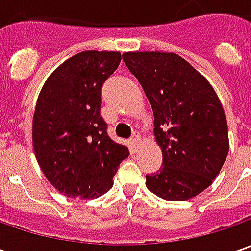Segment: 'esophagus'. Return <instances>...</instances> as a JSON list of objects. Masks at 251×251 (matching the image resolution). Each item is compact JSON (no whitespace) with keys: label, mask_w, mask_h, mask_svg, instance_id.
<instances>
[{"label":"esophagus","mask_w":251,"mask_h":251,"mask_svg":"<svg viewBox=\"0 0 251 251\" xmlns=\"http://www.w3.org/2000/svg\"><path fill=\"white\" fill-rule=\"evenodd\" d=\"M140 140H141L140 132H138V131H135V132L132 134V137H131V144H132V147H134V148L140 144Z\"/></svg>","instance_id":"34e87169"}]
</instances>
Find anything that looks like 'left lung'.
<instances>
[{
    "label": "left lung",
    "mask_w": 251,
    "mask_h": 251,
    "mask_svg": "<svg viewBox=\"0 0 251 251\" xmlns=\"http://www.w3.org/2000/svg\"><path fill=\"white\" fill-rule=\"evenodd\" d=\"M155 117L162 168L147 175L151 193L169 201L196 197L211 186L229 151L222 104L207 79L173 53L123 54Z\"/></svg>",
    "instance_id": "8db88e82"
}]
</instances>
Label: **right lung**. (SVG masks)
I'll return each mask as SVG.
<instances>
[{
	"mask_svg": "<svg viewBox=\"0 0 251 251\" xmlns=\"http://www.w3.org/2000/svg\"><path fill=\"white\" fill-rule=\"evenodd\" d=\"M121 61L116 51H82L43 85L33 116V148L47 180L67 197L96 198L113 187L128 148L111 140L101 88Z\"/></svg>",
	"mask_w": 251,
	"mask_h": 251,
	"instance_id": "1",
	"label": "right lung"
}]
</instances>
